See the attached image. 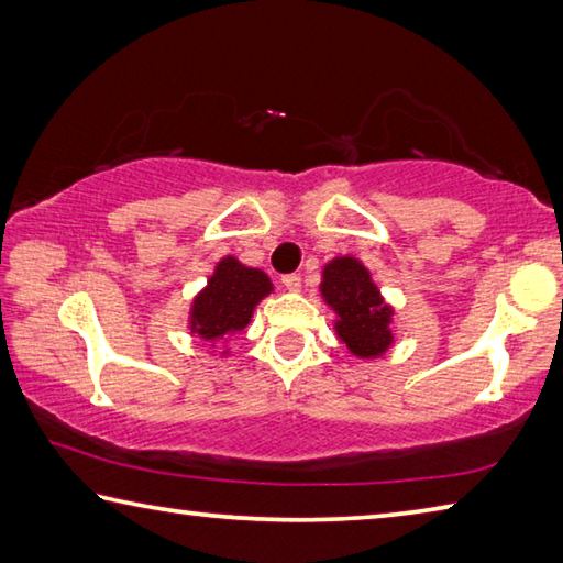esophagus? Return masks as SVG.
<instances>
[{
	"label": "esophagus",
	"instance_id": "obj_1",
	"mask_svg": "<svg viewBox=\"0 0 563 563\" xmlns=\"http://www.w3.org/2000/svg\"><path fill=\"white\" fill-rule=\"evenodd\" d=\"M282 284H284V289L299 291L301 289V276L299 274H284L282 276Z\"/></svg>",
	"mask_w": 563,
	"mask_h": 563
}]
</instances>
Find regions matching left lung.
<instances>
[{"label": "left lung", "mask_w": 563, "mask_h": 563, "mask_svg": "<svg viewBox=\"0 0 563 563\" xmlns=\"http://www.w3.org/2000/svg\"><path fill=\"white\" fill-rule=\"evenodd\" d=\"M321 294L329 307L339 313L336 331L351 353L373 358L386 353L390 336V307L380 299V291L371 282L366 266L353 256L333 260L323 269Z\"/></svg>", "instance_id": "1"}]
</instances>
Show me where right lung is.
Masks as SVG:
<instances>
[{
    "label": "right lung",
    "mask_w": 563,
    "mask_h": 563,
    "mask_svg": "<svg viewBox=\"0 0 563 563\" xmlns=\"http://www.w3.org/2000/svg\"><path fill=\"white\" fill-rule=\"evenodd\" d=\"M269 291V276L227 256L217 264L207 289L195 299L190 329L207 341L230 339L250 323L254 307Z\"/></svg>",
    "instance_id": "right-lung-1"
}]
</instances>
